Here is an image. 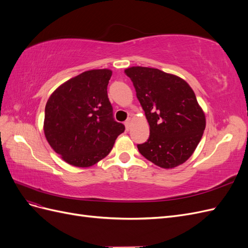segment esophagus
<instances>
[{
    "label": "esophagus",
    "mask_w": 248,
    "mask_h": 248,
    "mask_svg": "<svg viewBox=\"0 0 248 248\" xmlns=\"http://www.w3.org/2000/svg\"><path fill=\"white\" fill-rule=\"evenodd\" d=\"M130 121H131V118H128L126 120V121L124 122V124H125V127H126V129L128 130L129 128H130Z\"/></svg>",
    "instance_id": "1"
}]
</instances>
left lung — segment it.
Listing matches in <instances>:
<instances>
[{"mask_svg": "<svg viewBox=\"0 0 248 248\" xmlns=\"http://www.w3.org/2000/svg\"><path fill=\"white\" fill-rule=\"evenodd\" d=\"M150 126V137L138 145L140 153L162 169L184 163L204 133L206 117L187 82L156 68L125 69Z\"/></svg>", "mask_w": 248, "mask_h": 248, "instance_id": "8db88e82", "label": "left lung"}]
</instances>
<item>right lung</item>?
Instances as JSON below:
<instances>
[{"label": "right lung", "mask_w": 248, "mask_h": 248, "mask_svg": "<svg viewBox=\"0 0 248 248\" xmlns=\"http://www.w3.org/2000/svg\"><path fill=\"white\" fill-rule=\"evenodd\" d=\"M109 69L85 71L58 87L46 102L43 130L67 163L89 168L108 155L125 130L112 118L108 97Z\"/></svg>", "instance_id": "1"}]
</instances>
